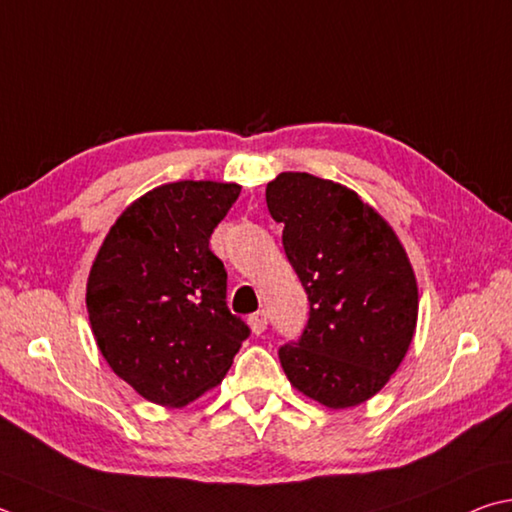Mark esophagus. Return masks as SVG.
Wrapping results in <instances>:
<instances>
[{
  "label": "esophagus",
  "mask_w": 512,
  "mask_h": 512,
  "mask_svg": "<svg viewBox=\"0 0 512 512\" xmlns=\"http://www.w3.org/2000/svg\"><path fill=\"white\" fill-rule=\"evenodd\" d=\"M248 324H250V329H253L255 336H259V333H264L266 327H268L266 313H264V311H255V313L248 318Z\"/></svg>",
  "instance_id": "obj_1"
}]
</instances>
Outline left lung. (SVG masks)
Wrapping results in <instances>:
<instances>
[{"label":"left lung","instance_id":"obj_1","mask_svg":"<svg viewBox=\"0 0 512 512\" xmlns=\"http://www.w3.org/2000/svg\"><path fill=\"white\" fill-rule=\"evenodd\" d=\"M266 206L284 224V253L309 295L302 336L280 347L284 374L331 410L365 403L401 365L416 329L405 248L356 192L306 172L268 183Z\"/></svg>","mask_w":512,"mask_h":512}]
</instances>
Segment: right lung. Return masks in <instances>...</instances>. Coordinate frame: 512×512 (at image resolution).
Instances as JSON below:
<instances>
[{
  "instance_id": "obj_1",
  "label": "right lung",
  "mask_w": 512,
  "mask_h": 512,
  "mask_svg": "<svg viewBox=\"0 0 512 512\" xmlns=\"http://www.w3.org/2000/svg\"><path fill=\"white\" fill-rule=\"evenodd\" d=\"M237 183L179 181L134 201L91 266L87 311L109 367L147 401L181 407L221 383L250 336L226 304L210 235Z\"/></svg>"
}]
</instances>
